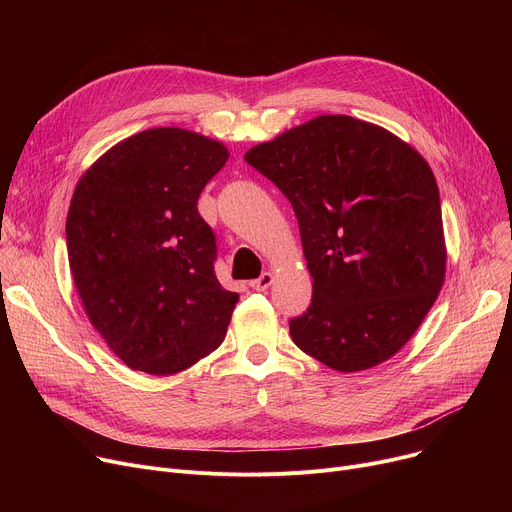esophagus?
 Here are the masks:
<instances>
[{"mask_svg": "<svg viewBox=\"0 0 512 512\" xmlns=\"http://www.w3.org/2000/svg\"><path fill=\"white\" fill-rule=\"evenodd\" d=\"M274 284V274L272 272H263L257 280H251V288L253 290H257V292H263V290H267V288H270Z\"/></svg>", "mask_w": 512, "mask_h": 512, "instance_id": "1", "label": "esophagus"}]
</instances>
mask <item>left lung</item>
<instances>
[{
    "label": "left lung",
    "mask_w": 512,
    "mask_h": 512,
    "mask_svg": "<svg viewBox=\"0 0 512 512\" xmlns=\"http://www.w3.org/2000/svg\"><path fill=\"white\" fill-rule=\"evenodd\" d=\"M245 159L299 220L313 299L290 319L294 344L342 373L388 361L446 276L432 168L390 130L351 116H317Z\"/></svg>",
    "instance_id": "left-lung-1"
}]
</instances>
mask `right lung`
Listing matches in <instances>:
<instances>
[{"instance_id": "right-lung-1", "label": "right lung", "mask_w": 512, "mask_h": 512, "mask_svg": "<svg viewBox=\"0 0 512 512\" xmlns=\"http://www.w3.org/2000/svg\"><path fill=\"white\" fill-rule=\"evenodd\" d=\"M228 155L199 132L149 128L74 188L70 272L91 324L130 369L178 373L226 336L238 294L215 278V234L197 201Z\"/></svg>"}]
</instances>
